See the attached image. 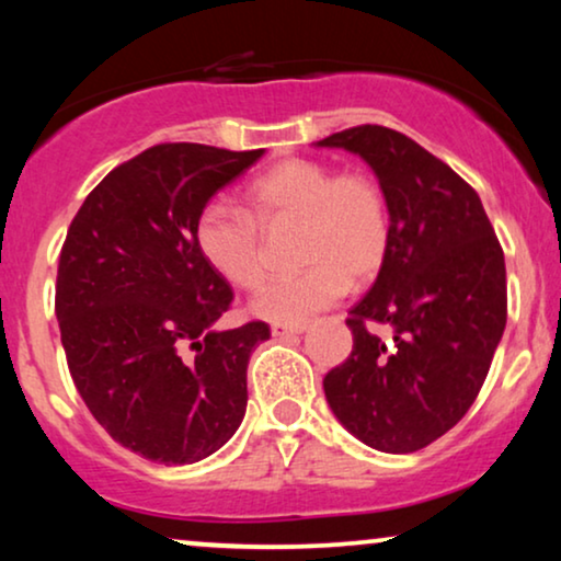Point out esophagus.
<instances>
[{
    "label": "esophagus",
    "mask_w": 561,
    "mask_h": 561,
    "mask_svg": "<svg viewBox=\"0 0 561 561\" xmlns=\"http://www.w3.org/2000/svg\"><path fill=\"white\" fill-rule=\"evenodd\" d=\"M306 327H288V324H273L271 327V334L275 336V340H288V336H298L304 334Z\"/></svg>",
    "instance_id": "34e87169"
}]
</instances>
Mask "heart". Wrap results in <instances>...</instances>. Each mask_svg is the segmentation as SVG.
Segmentation results:
<instances>
[{"label": "heart", "instance_id": "b5f03b06", "mask_svg": "<svg viewBox=\"0 0 561 561\" xmlns=\"http://www.w3.org/2000/svg\"><path fill=\"white\" fill-rule=\"evenodd\" d=\"M244 198L250 211L227 202L198 211L194 240L204 263L237 288H255L265 278L257 225L298 221V260L306 265L260 288L250 301L252 317L301 327L340 301L350 278H373L386 260L390 214L367 173H336L321 160L288 158L252 179Z\"/></svg>", "mask_w": 561, "mask_h": 561}]
</instances>
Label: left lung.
<instances>
[{
    "label": "left lung",
    "instance_id": "8db88e82",
    "mask_svg": "<svg viewBox=\"0 0 561 561\" xmlns=\"http://www.w3.org/2000/svg\"><path fill=\"white\" fill-rule=\"evenodd\" d=\"M313 145L363 158L390 214L386 260L352 306V355L327 373V403L367 447L409 455L447 434L485 382L505 329L503 250L474 188L411 137L363 125Z\"/></svg>",
    "mask_w": 561,
    "mask_h": 561
}]
</instances>
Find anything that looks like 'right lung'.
I'll return each instance as SVG.
<instances>
[{
    "instance_id": "right-lung-1",
    "label": "right lung",
    "mask_w": 561,
    "mask_h": 561,
    "mask_svg": "<svg viewBox=\"0 0 561 561\" xmlns=\"http://www.w3.org/2000/svg\"><path fill=\"white\" fill-rule=\"evenodd\" d=\"M263 152L156 145L104 175L68 227L56 283L68 370L104 432L152 462L194 465L244 419L250 355L271 329H214L232 288L198 255L194 225Z\"/></svg>"
}]
</instances>
